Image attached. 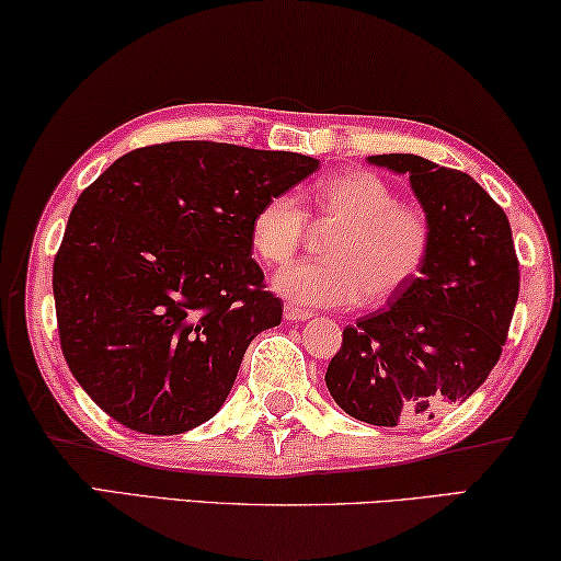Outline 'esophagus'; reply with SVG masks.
I'll list each match as a JSON object with an SVG mask.
<instances>
[{
  "instance_id": "esophagus-1",
  "label": "esophagus",
  "mask_w": 561,
  "mask_h": 561,
  "mask_svg": "<svg viewBox=\"0 0 561 561\" xmlns=\"http://www.w3.org/2000/svg\"><path fill=\"white\" fill-rule=\"evenodd\" d=\"M283 316H286V320H290V323H298V320H308L313 313H310V310H302L298 306H286L283 308Z\"/></svg>"
}]
</instances>
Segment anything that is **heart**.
Returning <instances> with one entry per match:
<instances>
[{
  "mask_svg": "<svg viewBox=\"0 0 561 561\" xmlns=\"http://www.w3.org/2000/svg\"><path fill=\"white\" fill-rule=\"evenodd\" d=\"M318 224L335 226L328 259L293 263L275 275V290L306 308H343L365 298L380 306L400 296L425 271L433 253V218L420 204L398 201L373 171H343L306 194ZM310 231L296 196L280 194L255 210L251 241L265 263H288Z\"/></svg>",
  "mask_w": 561,
  "mask_h": 561,
  "instance_id": "heart-1",
  "label": "heart"
}]
</instances>
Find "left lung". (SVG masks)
<instances>
[{
	"instance_id": "left-lung-1",
	"label": "left lung",
	"mask_w": 561,
	"mask_h": 561,
	"mask_svg": "<svg viewBox=\"0 0 561 561\" xmlns=\"http://www.w3.org/2000/svg\"><path fill=\"white\" fill-rule=\"evenodd\" d=\"M410 173L433 218V253L390 308L343 330L325 385L347 415L394 427L435 417L488 380L519 296V261L497 201L472 176L412 153L370 156Z\"/></svg>"
}]
</instances>
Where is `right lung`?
I'll use <instances>...</instances> for the list:
<instances>
[{
  "label": "right lung",
  "mask_w": 561,
  "mask_h": 561,
  "mask_svg": "<svg viewBox=\"0 0 561 561\" xmlns=\"http://www.w3.org/2000/svg\"><path fill=\"white\" fill-rule=\"evenodd\" d=\"M318 161L216 141L128 151L81 191L54 259L64 360L108 417L179 435L224 405L283 318L251 259L255 210Z\"/></svg>",
  "instance_id": "obj_1"
}]
</instances>
